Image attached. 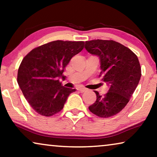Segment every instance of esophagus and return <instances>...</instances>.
Instances as JSON below:
<instances>
[{
    "instance_id": "esophagus-1",
    "label": "esophagus",
    "mask_w": 157,
    "mask_h": 157,
    "mask_svg": "<svg viewBox=\"0 0 157 157\" xmlns=\"http://www.w3.org/2000/svg\"><path fill=\"white\" fill-rule=\"evenodd\" d=\"M78 91H80L81 93H83V92H85L86 91H87V89H85V88H79Z\"/></svg>"
}]
</instances>
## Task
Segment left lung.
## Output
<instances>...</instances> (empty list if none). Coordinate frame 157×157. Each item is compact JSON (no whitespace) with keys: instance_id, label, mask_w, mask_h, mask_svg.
Wrapping results in <instances>:
<instances>
[{"instance_id":"obj_1","label":"left lung","mask_w":157,"mask_h":157,"mask_svg":"<svg viewBox=\"0 0 157 157\" xmlns=\"http://www.w3.org/2000/svg\"><path fill=\"white\" fill-rule=\"evenodd\" d=\"M85 48L98 57L100 76L109 88L104 96L95 91L96 100L89 110L101 118L113 117L126 106L138 86L141 76L138 58L127 47L111 40L86 41Z\"/></svg>"}]
</instances>
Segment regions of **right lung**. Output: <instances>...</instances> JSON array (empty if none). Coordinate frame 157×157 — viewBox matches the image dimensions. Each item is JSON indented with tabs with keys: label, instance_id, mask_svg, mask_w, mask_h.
Wrapping results in <instances>:
<instances>
[{
	"label": "right lung",
	"instance_id": "obj_1",
	"mask_svg": "<svg viewBox=\"0 0 157 157\" xmlns=\"http://www.w3.org/2000/svg\"><path fill=\"white\" fill-rule=\"evenodd\" d=\"M84 47L83 41L55 40L34 48L24 57L18 71V86L36 112L51 117L63 108L75 89L64 87L59 79L73 56Z\"/></svg>",
	"mask_w": 157,
	"mask_h": 157
}]
</instances>
